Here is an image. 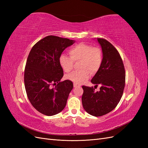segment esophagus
Masks as SVG:
<instances>
[{"label": "esophagus", "instance_id": "esophagus-1", "mask_svg": "<svg viewBox=\"0 0 148 148\" xmlns=\"http://www.w3.org/2000/svg\"><path fill=\"white\" fill-rule=\"evenodd\" d=\"M80 86H81V84H78V83H73V86H74L75 88H76V87H79Z\"/></svg>", "mask_w": 148, "mask_h": 148}]
</instances>
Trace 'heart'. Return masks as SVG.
<instances>
[{"instance_id":"b5f03b06","label":"heart","mask_w":148,"mask_h":148,"mask_svg":"<svg viewBox=\"0 0 148 148\" xmlns=\"http://www.w3.org/2000/svg\"><path fill=\"white\" fill-rule=\"evenodd\" d=\"M69 53L70 57L62 55L59 64L66 73L73 70L74 63L79 62L78 71L67 75L66 78L76 83H82L89 78L90 73H97L101 68L103 61V52L99 47H93L90 44L79 43L71 47Z\"/></svg>"}]
</instances>
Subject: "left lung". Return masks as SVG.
Listing matches in <instances>:
<instances>
[{"label": "left lung", "instance_id": "1", "mask_svg": "<svg viewBox=\"0 0 148 148\" xmlns=\"http://www.w3.org/2000/svg\"><path fill=\"white\" fill-rule=\"evenodd\" d=\"M97 41L102 47L103 61L91 83L95 86L100 84V91L96 92L93 87L83 86L82 100L88 114L100 117L114 110L120 102L125 84V70L117 49L105 39L99 38Z\"/></svg>", "mask_w": 148, "mask_h": 148}]
</instances>
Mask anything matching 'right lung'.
<instances>
[{
    "mask_svg": "<svg viewBox=\"0 0 148 148\" xmlns=\"http://www.w3.org/2000/svg\"><path fill=\"white\" fill-rule=\"evenodd\" d=\"M73 43L69 39L47 36L29 52L24 73L26 95L32 106L44 115L60 112L73 88L70 80L60 82L64 71L59 64L62 53Z\"/></svg>",
    "mask_w": 148,
    "mask_h": 148,
    "instance_id": "add662e5",
    "label": "right lung"
}]
</instances>
